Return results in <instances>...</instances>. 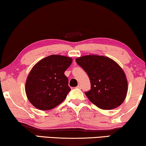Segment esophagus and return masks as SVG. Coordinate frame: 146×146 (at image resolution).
<instances>
[{"instance_id": "esophagus-1", "label": "esophagus", "mask_w": 146, "mask_h": 146, "mask_svg": "<svg viewBox=\"0 0 146 146\" xmlns=\"http://www.w3.org/2000/svg\"><path fill=\"white\" fill-rule=\"evenodd\" d=\"M77 88H81V85H80V84H78V86H77Z\"/></svg>"}]
</instances>
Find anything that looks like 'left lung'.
Wrapping results in <instances>:
<instances>
[{"instance_id": "obj_1", "label": "left lung", "mask_w": 146, "mask_h": 146, "mask_svg": "<svg viewBox=\"0 0 146 146\" xmlns=\"http://www.w3.org/2000/svg\"><path fill=\"white\" fill-rule=\"evenodd\" d=\"M88 74L91 89L85 94L102 110L121 106L127 94L128 82L123 69L113 60L104 56L86 55L75 60Z\"/></svg>"}]
</instances>
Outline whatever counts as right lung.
Listing matches in <instances>:
<instances>
[{
    "label": "right lung",
    "mask_w": 146,
    "mask_h": 146,
    "mask_svg": "<svg viewBox=\"0 0 146 146\" xmlns=\"http://www.w3.org/2000/svg\"><path fill=\"white\" fill-rule=\"evenodd\" d=\"M72 58L51 55L33 67L25 82V93L33 106L40 110H52L66 99L71 88L64 72Z\"/></svg>",
    "instance_id": "add662e5"
}]
</instances>
